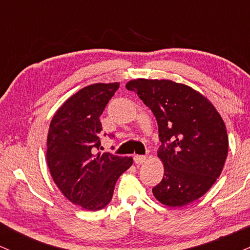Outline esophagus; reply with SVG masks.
<instances>
[{"instance_id": "1", "label": "esophagus", "mask_w": 250, "mask_h": 250, "mask_svg": "<svg viewBox=\"0 0 250 250\" xmlns=\"http://www.w3.org/2000/svg\"><path fill=\"white\" fill-rule=\"evenodd\" d=\"M146 159H147L146 155H134L133 157L134 164H137V165H143V164L146 161Z\"/></svg>"}]
</instances>
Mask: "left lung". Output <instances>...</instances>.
I'll return each mask as SVG.
<instances>
[{
    "label": "left lung",
    "instance_id": "obj_1",
    "mask_svg": "<svg viewBox=\"0 0 250 250\" xmlns=\"http://www.w3.org/2000/svg\"><path fill=\"white\" fill-rule=\"evenodd\" d=\"M151 108L163 145L157 152L164 177L152 188L168 207L198 200L220 177L228 153L222 117L207 97L169 79L137 78L126 83Z\"/></svg>",
    "mask_w": 250,
    "mask_h": 250
}]
</instances>
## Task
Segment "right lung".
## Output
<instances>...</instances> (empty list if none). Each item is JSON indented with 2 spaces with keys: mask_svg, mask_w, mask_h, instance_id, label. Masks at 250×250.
<instances>
[{
  "mask_svg": "<svg viewBox=\"0 0 250 250\" xmlns=\"http://www.w3.org/2000/svg\"><path fill=\"white\" fill-rule=\"evenodd\" d=\"M118 87V82L83 87L61 105L49 126L46 163L52 180L67 200L92 212L107 206L118 178L133 164L131 157L97 152L99 117Z\"/></svg>",
  "mask_w": 250,
  "mask_h": 250,
  "instance_id": "right-lung-1",
  "label": "right lung"
}]
</instances>
